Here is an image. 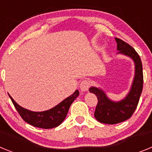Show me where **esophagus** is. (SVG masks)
Returning <instances> with one entry per match:
<instances>
[{
    "instance_id": "obj_1",
    "label": "esophagus",
    "mask_w": 152,
    "mask_h": 152,
    "mask_svg": "<svg viewBox=\"0 0 152 152\" xmlns=\"http://www.w3.org/2000/svg\"><path fill=\"white\" fill-rule=\"evenodd\" d=\"M90 86H91V81L88 79H84L80 84V89L82 92H86L88 91Z\"/></svg>"
}]
</instances>
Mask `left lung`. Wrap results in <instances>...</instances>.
I'll list each match as a JSON object with an SVG mask.
<instances>
[{
  "label": "left lung",
  "mask_w": 152,
  "mask_h": 152,
  "mask_svg": "<svg viewBox=\"0 0 152 152\" xmlns=\"http://www.w3.org/2000/svg\"><path fill=\"white\" fill-rule=\"evenodd\" d=\"M115 39L117 43L118 53L131 58L135 63V76L129 92L123 100L113 101L107 97L103 90L95 87L89 89L98 100L94 112L95 118L100 123L111 125L122 123L131 117L138 106L143 88L142 64L139 54L126 42L118 38Z\"/></svg>",
  "instance_id": "8db88e82"
}]
</instances>
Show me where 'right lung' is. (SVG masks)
Instances as JSON below:
<instances>
[{
    "label": "right lung",
    "mask_w": 152,
    "mask_h": 152,
    "mask_svg": "<svg viewBox=\"0 0 152 152\" xmlns=\"http://www.w3.org/2000/svg\"><path fill=\"white\" fill-rule=\"evenodd\" d=\"M8 95L11 99L12 103H13L17 112L26 123L38 128L52 129L58 126L64 121L68 114L70 106L79 95V91L78 90H76L73 94L64 99L57 106L49 110L42 112H33L26 110L17 104L10 94Z\"/></svg>",
    "instance_id": "right-lung-1"
}]
</instances>
